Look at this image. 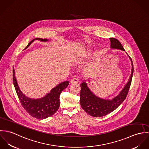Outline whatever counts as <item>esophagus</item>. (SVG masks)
Segmentation results:
<instances>
[{
    "instance_id": "34e87169",
    "label": "esophagus",
    "mask_w": 149,
    "mask_h": 149,
    "mask_svg": "<svg viewBox=\"0 0 149 149\" xmlns=\"http://www.w3.org/2000/svg\"><path fill=\"white\" fill-rule=\"evenodd\" d=\"M78 81H79V80L77 78H73L71 80V81H70V83L72 84H75V83H77Z\"/></svg>"
}]
</instances>
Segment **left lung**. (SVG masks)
Instances as JSON below:
<instances>
[{
    "instance_id": "1",
    "label": "left lung",
    "mask_w": 149,
    "mask_h": 149,
    "mask_svg": "<svg viewBox=\"0 0 149 149\" xmlns=\"http://www.w3.org/2000/svg\"><path fill=\"white\" fill-rule=\"evenodd\" d=\"M109 40L111 41V47L112 49H117L125 51L123 46L118 40L113 38H110ZM129 58H130V57ZM130 60L132 64V70L128 81L120 92L119 95L112 100L104 99L96 96L87 86L86 80L80 84L81 91L80 102L82 108L88 114L93 117H102L106 116L116 109L125 100L131 85L134 72L132 61L131 58Z\"/></svg>"
}]
</instances>
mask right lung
I'll return each mask as SVG.
<instances>
[{
	"label": "right lung",
	"mask_w": 149,
	"mask_h": 149,
	"mask_svg": "<svg viewBox=\"0 0 149 149\" xmlns=\"http://www.w3.org/2000/svg\"><path fill=\"white\" fill-rule=\"evenodd\" d=\"M34 40H40L42 42L48 41L47 39L35 38L30 41L24 49H27ZM15 70L13 69V83L18 95L20 103L23 108L31 116L38 119H46L53 114L58 110L60 107V95L61 92L69 84V81H64L54 87L49 93L44 97L33 99L26 96L22 92L18 85L15 76Z\"/></svg>",
	"instance_id": "obj_1"
}]
</instances>
